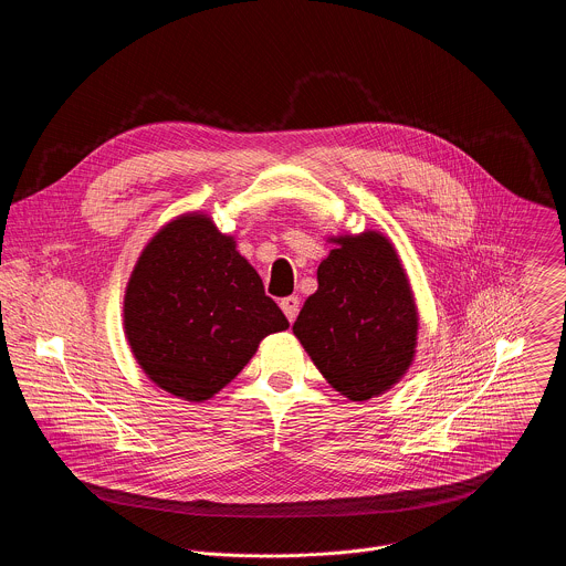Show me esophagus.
<instances>
[{
	"label": "esophagus",
	"mask_w": 566,
	"mask_h": 566,
	"mask_svg": "<svg viewBox=\"0 0 566 566\" xmlns=\"http://www.w3.org/2000/svg\"><path fill=\"white\" fill-rule=\"evenodd\" d=\"M281 310H283V314L287 316V321L294 323L296 316H298V310H301V301H298L296 296H287V298L281 301Z\"/></svg>",
	"instance_id": "1"
}]
</instances>
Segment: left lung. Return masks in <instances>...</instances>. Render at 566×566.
<instances>
[{"label":"left lung","mask_w":566,"mask_h":566,"mask_svg":"<svg viewBox=\"0 0 566 566\" xmlns=\"http://www.w3.org/2000/svg\"><path fill=\"white\" fill-rule=\"evenodd\" d=\"M318 290L294 335L324 379L350 401H368L401 381L416 355L418 312L403 263L377 233L331 238Z\"/></svg>","instance_id":"left-lung-1"}]
</instances>
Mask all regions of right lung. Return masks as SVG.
Returning <instances> with one entry per match:
<instances>
[{"label": "right lung", "instance_id": "right-lung-1", "mask_svg": "<svg viewBox=\"0 0 566 566\" xmlns=\"http://www.w3.org/2000/svg\"><path fill=\"white\" fill-rule=\"evenodd\" d=\"M287 326L235 240L202 213L163 227L124 294V333L137 364L161 390L193 403L218 395L265 335Z\"/></svg>", "mask_w": 566, "mask_h": 566}]
</instances>
